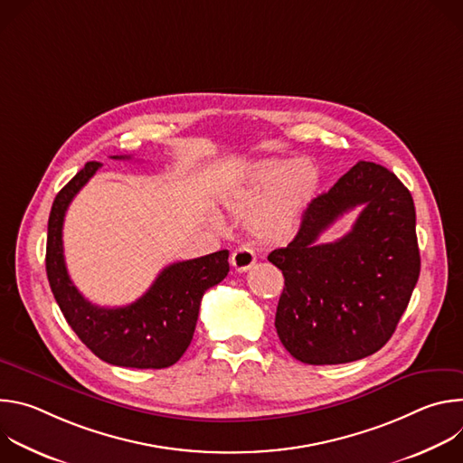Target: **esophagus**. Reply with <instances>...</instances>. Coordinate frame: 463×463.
Masks as SVG:
<instances>
[{
  "mask_svg": "<svg viewBox=\"0 0 463 463\" xmlns=\"http://www.w3.org/2000/svg\"><path fill=\"white\" fill-rule=\"evenodd\" d=\"M254 261H256V254H254V250H252L250 247H247V245H240V247L232 252V256H231L232 268H234L236 271H240V273L247 271Z\"/></svg>",
  "mask_w": 463,
  "mask_h": 463,
  "instance_id": "34e87169",
  "label": "esophagus"
}]
</instances>
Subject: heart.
I'll list each match as a JSON object with an SVG mask.
<instances>
[{
	"label": "heart",
	"instance_id": "1",
	"mask_svg": "<svg viewBox=\"0 0 463 463\" xmlns=\"http://www.w3.org/2000/svg\"><path fill=\"white\" fill-rule=\"evenodd\" d=\"M318 183L320 172L309 159H261L227 195V205L236 213L250 211V229L277 240L300 223Z\"/></svg>",
	"mask_w": 463,
	"mask_h": 463
}]
</instances>
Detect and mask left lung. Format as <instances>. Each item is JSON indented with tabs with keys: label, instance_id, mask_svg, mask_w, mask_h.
<instances>
[{
	"label": "left lung",
	"instance_id": "obj_1",
	"mask_svg": "<svg viewBox=\"0 0 463 463\" xmlns=\"http://www.w3.org/2000/svg\"><path fill=\"white\" fill-rule=\"evenodd\" d=\"M363 206L353 231L317 236ZM268 260L284 275L275 326L306 364H343L381 350L420 279L416 209L409 188L381 165L359 161L307 205L297 236Z\"/></svg>",
	"mask_w": 463,
	"mask_h": 463
}]
</instances>
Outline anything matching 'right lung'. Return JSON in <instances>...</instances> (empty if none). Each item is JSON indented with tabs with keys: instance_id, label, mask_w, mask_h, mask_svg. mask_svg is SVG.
Returning <instances> with one entry per match:
<instances>
[{
	"instance_id": "add662e5",
	"label": "right lung",
	"mask_w": 463,
	"mask_h": 463,
	"mask_svg": "<svg viewBox=\"0 0 463 463\" xmlns=\"http://www.w3.org/2000/svg\"><path fill=\"white\" fill-rule=\"evenodd\" d=\"M129 159V156H113ZM102 165L86 166L65 184L49 214L45 271L51 291L79 339L102 361L126 368H166L186 352L205 291L229 273V250L170 263L152 288L122 307H100L86 300L68 275L63 260V216L79 190Z\"/></svg>"
}]
</instances>
